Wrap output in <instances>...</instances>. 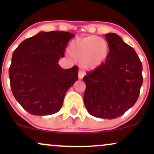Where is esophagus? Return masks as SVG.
<instances>
[{
    "mask_svg": "<svg viewBox=\"0 0 154 154\" xmlns=\"http://www.w3.org/2000/svg\"><path fill=\"white\" fill-rule=\"evenodd\" d=\"M85 75V72L82 71V70H79V73H78V77H79V79H81L83 78V77H84Z\"/></svg>",
    "mask_w": 154,
    "mask_h": 154,
    "instance_id": "1",
    "label": "esophagus"
}]
</instances>
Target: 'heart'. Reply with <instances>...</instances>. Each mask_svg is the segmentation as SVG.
Wrapping results in <instances>:
<instances>
[{
	"label": "heart",
	"instance_id": "obj_1",
	"mask_svg": "<svg viewBox=\"0 0 154 154\" xmlns=\"http://www.w3.org/2000/svg\"><path fill=\"white\" fill-rule=\"evenodd\" d=\"M69 55L86 69L100 66L109 56V45L98 36H89L73 40L69 47Z\"/></svg>",
	"mask_w": 154,
	"mask_h": 154
}]
</instances>
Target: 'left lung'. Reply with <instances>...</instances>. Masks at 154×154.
I'll use <instances>...</instances> for the list:
<instances>
[{"label":"left lung","instance_id":"left-lung-1","mask_svg":"<svg viewBox=\"0 0 154 154\" xmlns=\"http://www.w3.org/2000/svg\"><path fill=\"white\" fill-rule=\"evenodd\" d=\"M109 53L100 66L83 77L84 103L91 115L113 119L133 106L143 84L142 63L131 46L115 33L105 35Z\"/></svg>","mask_w":154,"mask_h":154}]
</instances>
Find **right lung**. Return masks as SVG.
I'll return each mask as SVG.
<instances>
[{
    "mask_svg": "<svg viewBox=\"0 0 154 154\" xmlns=\"http://www.w3.org/2000/svg\"><path fill=\"white\" fill-rule=\"evenodd\" d=\"M74 36L63 31L40 32L14 51L8 71L11 88L29 114L45 116L58 112L67 91L78 80V67L63 69L58 63Z\"/></svg>",
    "mask_w": 154,
    "mask_h": 154,
    "instance_id": "right-lung-1",
    "label": "right lung"
}]
</instances>
